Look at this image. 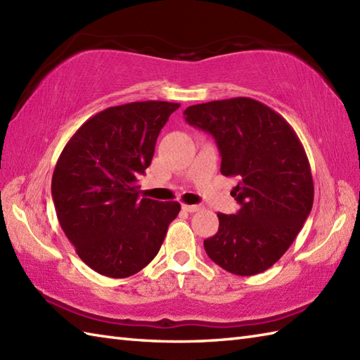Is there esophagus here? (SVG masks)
Here are the masks:
<instances>
[{
	"label": "esophagus",
	"instance_id": "obj_1",
	"mask_svg": "<svg viewBox=\"0 0 360 360\" xmlns=\"http://www.w3.org/2000/svg\"><path fill=\"white\" fill-rule=\"evenodd\" d=\"M182 209H184L186 212L195 213V212H198V210H201V205H196V204H182Z\"/></svg>",
	"mask_w": 360,
	"mask_h": 360
}]
</instances>
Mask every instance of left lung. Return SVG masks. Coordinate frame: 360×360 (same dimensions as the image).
I'll return each mask as SVG.
<instances>
[{
	"label": "left lung",
	"mask_w": 360,
	"mask_h": 360,
	"mask_svg": "<svg viewBox=\"0 0 360 360\" xmlns=\"http://www.w3.org/2000/svg\"><path fill=\"white\" fill-rule=\"evenodd\" d=\"M186 122L209 133L221 173L236 176L235 215L218 213V232L204 241L209 258L235 275L269 269L309 217L314 182L303 145L278 112L249 97L188 106Z\"/></svg>",
	"instance_id": "1"
}]
</instances>
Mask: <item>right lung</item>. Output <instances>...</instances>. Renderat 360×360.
I'll list each match as a JSON object with an SVG mask.
<instances>
[{
	"instance_id": "1",
	"label": "right lung",
	"mask_w": 360,
	"mask_h": 360,
	"mask_svg": "<svg viewBox=\"0 0 360 360\" xmlns=\"http://www.w3.org/2000/svg\"><path fill=\"white\" fill-rule=\"evenodd\" d=\"M179 103L133 102L88 119L66 143L52 174L58 223L91 269L127 278L162 246L179 202L139 196L160 129Z\"/></svg>"
}]
</instances>
